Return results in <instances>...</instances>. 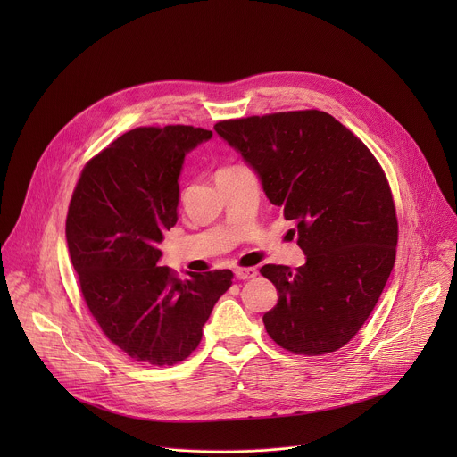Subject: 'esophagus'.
Masks as SVG:
<instances>
[{
    "label": "esophagus",
    "instance_id": "34e87169",
    "mask_svg": "<svg viewBox=\"0 0 457 457\" xmlns=\"http://www.w3.org/2000/svg\"><path fill=\"white\" fill-rule=\"evenodd\" d=\"M258 275L256 268H237L235 270V277L238 280H249V278H254Z\"/></svg>",
    "mask_w": 457,
    "mask_h": 457
}]
</instances>
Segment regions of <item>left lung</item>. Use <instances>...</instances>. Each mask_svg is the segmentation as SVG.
Segmentation results:
<instances>
[{
  "label": "left lung",
  "instance_id": "8db88e82",
  "mask_svg": "<svg viewBox=\"0 0 457 457\" xmlns=\"http://www.w3.org/2000/svg\"><path fill=\"white\" fill-rule=\"evenodd\" d=\"M215 132L296 222L305 264H268L278 291L268 335L295 354L338 351L360 331L395 268L398 220L386 177L369 148L320 110L220 120Z\"/></svg>",
  "mask_w": 457,
  "mask_h": 457
}]
</instances>
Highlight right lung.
I'll return each mask as SVG.
<instances>
[{
  "instance_id": "right-lung-1",
  "label": "right lung",
  "mask_w": 457,
  "mask_h": 457,
  "mask_svg": "<svg viewBox=\"0 0 457 457\" xmlns=\"http://www.w3.org/2000/svg\"><path fill=\"white\" fill-rule=\"evenodd\" d=\"M213 132L193 126L136 128L83 170L67 215V244L85 302L106 338L143 363L173 365L203 338L233 273L177 278L159 266L177 224L186 154Z\"/></svg>"
}]
</instances>
